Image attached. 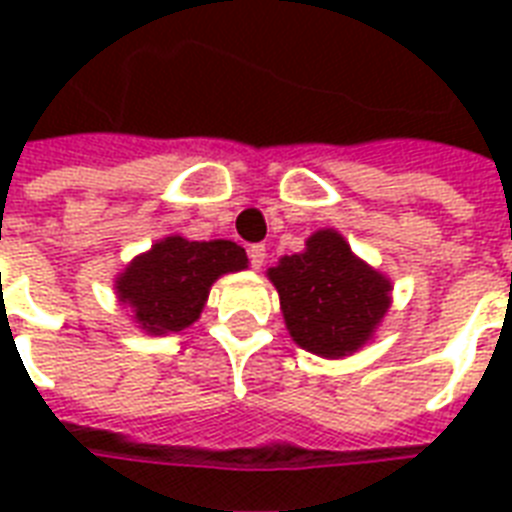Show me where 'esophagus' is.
<instances>
[{
    "label": "esophagus",
    "mask_w": 512,
    "mask_h": 512,
    "mask_svg": "<svg viewBox=\"0 0 512 512\" xmlns=\"http://www.w3.org/2000/svg\"><path fill=\"white\" fill-rule=\"evenodd\" d=\"M247 252H249V263H252V268H257V271H260V268H263V263H265V247H263V244H252Z\"/></svg>",
    "instance_id": "esophagus-1"
}]
</instances>
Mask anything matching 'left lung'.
Here are the masks:
<instances>
[{"mask_svg": "<svg viewBox=\"0 0 512 512\" xmlns=\"http://www.w3.org/2000/svg\"><path fill=\"white\" fill-rule=\"evenodd\" d=\"M268 279L279 292L289 337L321 358L358 353L393 303L388 276L353 255L335 228L311 233L303 252L279 257Z\"/></svg>", "mask_w": 512, "mask_h": 512, "instance_id": "obj_1", "label": "left lung"}]
</instances>
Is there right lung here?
<instances>
[{"instance_id":"obj_1","label":"right lung","mask_w":512,"mask_h":512,"mask_svg":"<svg viewBox=\"0 0 512 512\" xmlns=\"http://www.w3.org/2000/svg\"><path fill=\"white\" fill-rule=\"evenodd\" d=\"M247 263L236 241H191L170 233L116 276V300L130 308L135 327L146 335L183 332L199 321L212 284L225 273L244 271Z\"/></svg>"}]
</instances>
